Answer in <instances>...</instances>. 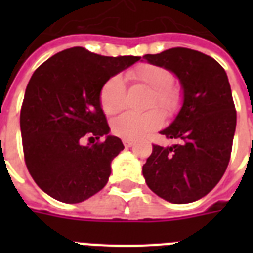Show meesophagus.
Listing matches in <instances>:
<instances>
[{
  "label": "esophagus",
  "instance_id": "34e87169",
  "mask_svg": "<svg viewBox=\"0 0 253 253\" xmlns=\"http://www.w3.org/2000/svg\"><path fill=\"white\" fill-rule=\"evenodd\" d=\"M123 144H125V147L128 148V147H131L134 144V142H132V140H128V139H123Z\"/></svg>",
  "mask_w": 253,
  "mask_h": 253
}]
</instances>
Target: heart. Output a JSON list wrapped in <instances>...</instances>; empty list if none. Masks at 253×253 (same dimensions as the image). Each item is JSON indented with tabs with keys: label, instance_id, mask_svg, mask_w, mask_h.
Returning <instances> with one entry per match:
<instances>
[{
	"label": "heart",
	"instance_id": "heart-1",
	"mask_svg": "<svg viewBox=\"0 0 253 253\" xmlns=\"http://www.w3.org/2000/svg\"><path fill=\"white\" fill-rule=\"evenodd\" d=\"M126 77L136 85L151 89L146 102V113H125L118 118L113 119L111 131L122 139L135 140L150 131L162 126L163 114L166 117H174L180 111L184 94L177 85L173 84V73L166 67L150 63L135 65L128 69ZM126 102V85L119 76L109 77L99 89V103L105 114L114 115L122 110ZM159 107V112L154 109Z\"/></svg>",
	"mask_w": 253,
	"mask_h": 253
}]
</instances>
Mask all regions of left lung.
I'll return each mask as SVG.
<instances>
[{"mask_svg":"<svg viewBox=\"0 0 253 253\" xmlns=\"http://www.w3.org/2000/svg\"><path fill=\"white\" fill-rule=\"evenodd\" d=\"M180 79L184 105L160 134L178 144H152L143 166L148 188L172 204H189L211 192L227 169L236 127L235 103L223 67L196 49L174 47L144 55Z\"/></svg>","mask_w":253,"mask_h":253,"instance_id":"1","label":"left lung"}]
</instances>
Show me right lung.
<instances>
[{"label": "right lung", "instance_id": "1", "mask_svg": "<svg viewBox=\"0 0 253 253\" xmlns=\"http://www.w3.org/2000/svg\"><path fill=\"white\" fill-rule=\"evenodd\" d=\"M139 59L73 47L49 57L33 73L21 107L22 146L30 174L48 196L79 204L106 185L111 162L125 147L117 136L100 140L110 128L99 89ZM84 138L93 143L84 146Z\"/></svg>", "mask_w": 253, "mask_h": 253}]
</instances>
